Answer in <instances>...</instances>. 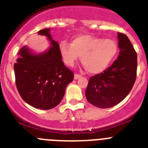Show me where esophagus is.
<instances>
[{"label":"esophagus","instance_id":"34e87169","mask_svg":"<svg viewBox=\"0 0 148 148\" xmlns=\"http://www.w3.org/2000/svg\"><path fill=\"white\" fill-rule=\"evenodd\" d=\"M81 76H82V75H81L80 74H76V73H75V75H74V79H79V78H81Z\"/></svg>","mask_w":148,"mask_h":148}]
</instances>
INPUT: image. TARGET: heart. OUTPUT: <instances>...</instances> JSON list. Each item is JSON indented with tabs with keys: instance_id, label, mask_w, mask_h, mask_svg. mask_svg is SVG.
Here are the masks:
<instances>
[{
	"instance_id": "heart-1",
	"label": "heart",
	"mask_w": 148,
	"mask_h": 148,
	"mask_svg": "<svg viewBox=\"0 0 148 148\" xmlns=\"http://www.w3.org/2000/svg\"><path fill=\"white\" fill-rule=\"evenodd\" d=\"M59 51L66 65L73 66L79 56L88 73L98 74L106 70L115 59L118 45L112 39L84 34L74 38L70 44L61 42Z\"/></svg>"
}]
</instances>
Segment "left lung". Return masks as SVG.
<instances>
[{
    "mask_svg": "<svg viewBox=\"0 0 148 148\" xmlns=\"http://www.w3.org/2000/svg\"><path fill=\"white\" fill-rule=\"evenodd\" d=\"M119 55L103 73L90 77L85 90L87 100L100 108L113 107L127 97L136 79L137 54L127 35L117 33Z\"/></svg>",
    "mask_w": 148,
    "mask_h": 148,
    "instance_id": "8db88e82",
    "label": "left lung"
}]
</instances>
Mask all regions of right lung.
Masks as SVG:
<instances>
[{
	"label": "right lung",
	"mask_w": 148,
	"mask_h": 148,
	"mask_svg": "<svg viewBox=\"0 0 148 148\" xmlns=\"http://www.w3.org/2000/svg\"><path fill=\"white\" fill-rule=\"evenodd\" d=\"M49 31L45 28L38 32L51 42L47 51L34 55L24 46L14 64L16 88L21 98L31 106L44 110L60 103L66 88L74 78L73 72L62 61L59 44L52 40Z\"/></svg>",
	"instance_id": "1"
}]
</instances>
